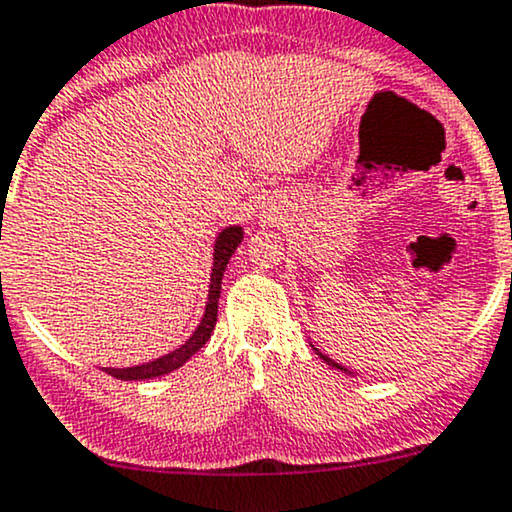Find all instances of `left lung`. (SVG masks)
Wrapping results in <instances>:
<instances>
[{"instance_id":"obj_1","label":"left lung","mask_w":512,"mask_h":512,"mask_svg":"<svg viewBox=\"0 0 512 512\" xmlns=\"http://www.w3.org/2000/svg\"><path fill=\"white\" fill-rule=\"evenodd\" d=\"M315 351H318V349H315ZM318 356H320V358H323V361H325V363H327V365H332V368H339V370H346V368H342V365H339V363H334V361H332V358H327V356H323V353H318Z\"/></svg>"}]
</instances>
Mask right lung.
Here are the masks:
<instances>
[{
  "label": "right lung",
  "mask_w": 512,
  "mask_h": 512,
  "mask_svg": "<svg viewBox=\"0 0 512 512\" xmlns=\"http://www.w3.org/2000/svg\"><path fill=\"white\" fill-rule=\"evenodd\" d=\"M242 227H227L216 239V249H213V273H211V289H208V304H206V313L201 318V323L197 330H194L192 337L187 339L180 349L166 353V356L156 358V361H149L144 365H135V368H104V372H109L111 377L116 380H151V377L166 375V372L178 370L182 363H187L189 358L197 353L201 346L208 342L211 337L213 327H216L218 320V299H220V282H223V273L227 268V261L230 256L235 254V249L242 244Z\"/></svg>",
  "instance_id": "add662e5"
}]
</instances>
